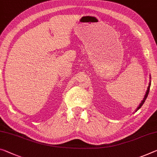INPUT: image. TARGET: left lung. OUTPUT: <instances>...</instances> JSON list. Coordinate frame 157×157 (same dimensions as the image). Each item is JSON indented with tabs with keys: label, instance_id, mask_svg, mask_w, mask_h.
Instances as JSON below:
<instances>
[{
	"label": "left lung",
	"instance_id": "left-lung-1",
	"mask_svg": "<svg viewBox=\"0 0 157 157\" xmlns=\"http://www.w3.org/2000/svg\"><path fill=\"white\" fill-rule=\"evenodd\" d=\"M150 79H151V75H150ZM150 85H151V80H150V83H149V85H148V87H147V91H146V93H145V96H144V98H143V101H141V103H140V105H138V108H136V112H137L138 111L139 109H140L141 107H142V105H143V103H145V100H146V98H147V96H148V94H149V91H150Z\"/></svg>",
	"mask_w": 157,
	"mask_h": 157
}]
</instances>
